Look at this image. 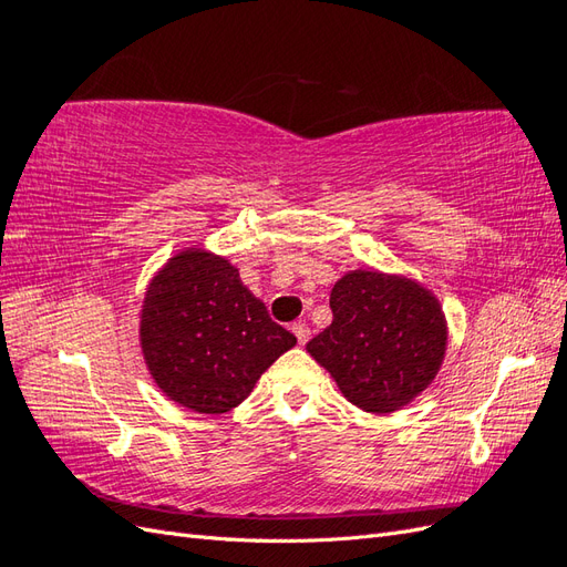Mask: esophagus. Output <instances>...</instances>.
<instances>
[{"mask_svg":"<svg viewBox=\"0 0 567 567\" xmlns=\"http://www.w3.org/2000/svg\"><path fill=\"white\" fill-rule=\"evenodd\" d=\"M293 333H296V338H298L300 346H305V342L310 340V326L302 323V321H298V323H293Z\"/></svg>","mask_w":567,"mask_h":567,"instance_id":"1","label":"esophagus"}]
</instances>
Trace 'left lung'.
Here are the masks:
<instances>
[{
	"mask_svg": "<svg viewBox=\"0 0 567 567\" xmlns=\"http://www.w3.org/2000/svg\"><path fill=\"white\" fill-rule=\"evenodd\" d=\"M331 312V326L307 342V352L354 406L392 414L435 381L450 331L440 300L423 284L354 269L336 281Z\"/></svg>",
	"mask_w": 567,
	"mask_h": 567,
	"instance_id": "8db88e82",
	"label": "left lung"
}]
</instances>
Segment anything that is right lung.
<instances>
[{"label":"right lung","instance_id":"1","mask_svg":"<svg viewBox=\"0 0 567 567\" xmlns=\"http://www.w3.org/2000/svg\"><path fill=\"white\" fill-rule=\"evenodd\" d=\"M296 342L227 257L200 246L175 252L148 281L140 346L153 383L179 406L225 414Z\"/></svg>","mask_w":567,"mask_h":567}]
</instances>
